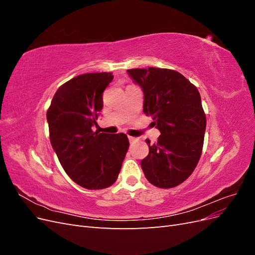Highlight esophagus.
<instances>
[{
  "instance_id": "obj_1",
  "label": "esophagus",
  "mask_w": 255,
  "mask_h": 255,
  "mask_svg": "<svg viewBox=\"0 0 255 255\" xmlns=\"http://www.w3.org/2000/svg\"><path fill=\"white\" fill-rule=\"evenodd\" d=\"M128 140H129V142H130V143H133V142H135V141L137 140V138L132 137V136H128Z\"/></svg>"
}]
</instances>
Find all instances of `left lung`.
I'll return each mask as SVG.
<instances>
[{
    "label": "left lung",
    "instance_id": "1",
    "mask_svg": "<svg viewBox=\"0 0 255 255\" xmlns=\"http://www.w3.org/2000/svg\"><path fill=\"white\" fill-rule=\"evenodd\" d=\"M128 75L142 88L143 113L159 129L157 142L149 144L141 160L142 171L152 185L172 188L187 180L201 157L206 117L194 84L171 69H128Z\"/></svg>",
    "mask_w": 255,
    "mask_h": 255
}]
</instances>
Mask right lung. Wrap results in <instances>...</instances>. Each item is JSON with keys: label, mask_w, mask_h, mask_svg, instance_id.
Here are the masks:
<instances>
[{"label": "right lung", "mask_w": 255, "mask_h": 255, "mask_svg": "<svg viewBox=\"0 0 255 255\" xmlns=\"http://www.w3.org/2000/svg\"><path fill=\"white\" fill-rule=\"evenodd\" d=\"M107 72L75 76L57 89L47 112L50 141L70 179L87 189H104L117 181L128 150V136L92 129L103 107Z\"/></svg>", "instance_id": "1"}]
</instances>
